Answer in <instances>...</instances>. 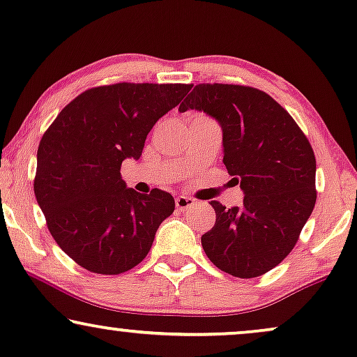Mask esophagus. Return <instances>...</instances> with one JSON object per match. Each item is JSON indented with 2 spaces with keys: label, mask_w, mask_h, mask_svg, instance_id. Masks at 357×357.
Here are the masks:
<instances>
[{
  "label": "esophagus",
  "mask_w": 357,
  "mask_h": 357,
  "mask_svg": "<svg viewBox=\"0 0 357 357\" xmlns=\"http://www.w3.org/2000/svg\"><path fill=\"white\" fill-rule=\"evenodd\" d=\"M175 206H177L180 211H187V209L195 206V199L193 198H188V197H183V195H180V197L175 198Z\"/></svg>",
  "instance_id": "34e87169"
}]
</instances>
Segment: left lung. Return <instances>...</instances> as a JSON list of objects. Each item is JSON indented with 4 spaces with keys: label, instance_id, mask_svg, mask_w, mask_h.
Masks as SVG:
<instances>
[{
    "label": "left lung",
    "instance_id": "obj_1",
    "mask_svg": "<svg viewBox=\"0 0 357 357\" xmlns=\"http://www.w3.org/2000/svg\"><path fill=\"white\" fill-rule=\"evenodd\" d=\"M198 110L222 130L224 165L241 183L243 203L211 202L216 222L202 245L219 270L237 278L265 275L289 255L314 211L315 155L292 116L263 91L198 84L178 112Z\"/></svg>",
    "mask_w": 357,
    "mask_h": 357
}]
</instances>
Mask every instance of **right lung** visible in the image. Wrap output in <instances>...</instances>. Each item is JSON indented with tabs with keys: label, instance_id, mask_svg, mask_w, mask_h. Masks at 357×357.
I'll use <instances>...</instances> for the list:
<instances>
[{
	"label": "right lung",
	"instance_id": "add662e5",
	"mask_svg": "<svg viewBox=\"0 0 357 357\" xmlns=\"http://www.w3.org/2000/svg\"><path fill=\"white\" fill-rule=\"evenodd\" d=\"M190 84H120L82 92L60 112L37 151L33 192L48 231L77 265L120 275L144 260L174 197L135 192L121 180L146 136L178 105Z\"/></svg>",
	"mask_w": 357,
	"mask_h": 357
}]
</instances>
